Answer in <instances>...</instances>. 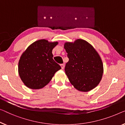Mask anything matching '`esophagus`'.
I'll list each match as a JSON object with an SVG mask.
<instances>
[{
    "mask_svg": "<svg viewBox=\"0 0 125 125\" xmlns=\"http://www.w3.org/2000/svg\"><path fill=\"white\" fill-rule=\"evenodd\" d=\"M61 68H62V70H63V69H64V64H61Z\"/></svg>",
    "mask_w": 125,
    "mask_h": 125,
    "instance_id": "obj_1",
    "label": "esophagus"
}]
</instances>
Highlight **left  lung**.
<instances>
[{"label":"left lung","instance_id":"8db88e82","mask_svg":"<svg viewBox=\"0 0 125 125\" xmlns=\"http://www.w3.org/2000/svg\"><path fill=\"white\" fill-rule=\"evenodd\" d=\"M64 48L69 58L65 73L71 83L80 92H87L95 88L103 73V64L98 52L83 39L65 42Z\"/></svg>","mask_w":125,"mask_h":125}]
</instances>
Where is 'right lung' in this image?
Masks as SVG:
<instances>
[{
    "label": "right lung",
    "mask_w": 125,
    "mask_h": 125,
    "mask_svg": "<svg viewBox=\"0 0 125 125\" xmlns=\"http://www.w3.org/2000/svg\"><path fill=\"white\" fill-rule=\"evenodd\" d=\"M58 44L41 39L31 44L22 53L18 62V73L30 89H40L46 86L61 70L54 61L52 50Z\"/></svg>",
    "instance_id": "right-lung-1"
}]
</instances>
